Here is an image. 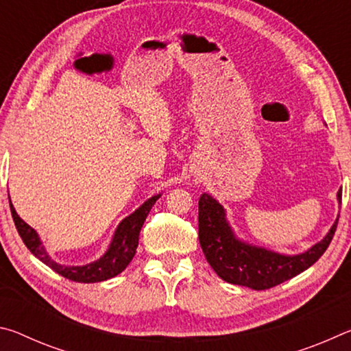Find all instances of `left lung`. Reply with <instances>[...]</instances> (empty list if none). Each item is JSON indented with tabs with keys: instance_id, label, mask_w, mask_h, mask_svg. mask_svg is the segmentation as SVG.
<instances>
[{
	"instance_id": "obj_1",
	"label": "left lung",
	"mask_w": 351,
	"mask_h": 351,
	"mask_svg": "<svg viewBox=\"0 0 351 351\" xmlns=\"http://www.w3.org/2000/svg\"><path fill=\"white\" fill-rule=\"evenodd\" d=\"M341 199L342 190L337 192L339 204ZM198 210L199 245L212 269L224 282L255 291L277 287L316 263L331 243L339 219L337 215L324 239L308 251L287 255L239 239L228 221L226 209L212 195H201Z\"/></svg>"
}]
</instances>
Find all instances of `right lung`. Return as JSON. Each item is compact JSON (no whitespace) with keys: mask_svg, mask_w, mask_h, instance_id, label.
Segmentation results:
<instances>
[{"mask_svg":"<svg viewBox=\"0 0 351 351\" xmlns=\"http://www.w3.org/2000/svg\"><path fill=\"white\" fill-rule=\"evenodd\" d=\"M159 197H161V193L153 195V197L148 198L144 204L139 206L132 215L123 218L122 221L117 224L108 245V249H106L102 257L93 261V263L82 266H66L52 260L51 255L46 252L37 230L23 221L19 213H16L15 207L10 201V197L9 203L15 228L19 230L23 243H25L29 251H31L35 257L40 261H43L46 266H49L51 269H54L57 274L63 276L64 278H69V280L79 283H96L108 280V278L121 274V272L127 268L130 261L133 260L136 247H138L139 243V232L142 229V224H144L148 212L152 210V207L159 199Z\"/></svg>","mask_w":351,"mask_h":351,"instance_id":"add662e5","label":"right lung"}]
</instances>
